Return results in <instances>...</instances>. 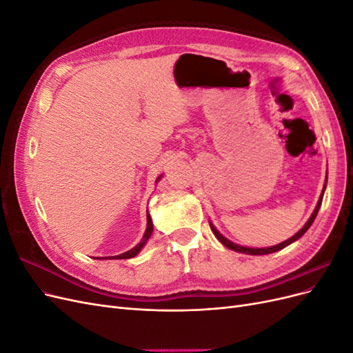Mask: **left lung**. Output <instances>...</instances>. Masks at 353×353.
<instances>
[{"instance_id": "left-lung-1", "label": "left lung", "mask_w": 353, "mask_h": 353, "mask_svg": "<svg viewBox=\"0 0 353 353\" xmlns=\"http://www.w3.org/2000/svg\"><path fill=\"white\" fill-rule=\"evenodd\" d=\"M325 187H327V178H325V183H324V188H323V193H321V196H319V199H318V203H316V206H315V209H314V212H312V215H311V218L307 219V222L305 223V225L299 230L293 237H290L288 240H285V241H283V243H280V244H275V245H271V248H245V245H240V244H237V243H232L231 240H228L227 237H223L222 234L215 228V225H213V223L209 221V225H210V230H212V232L215 234V237L225 245V248H228V249H231V250H234V252H239V253H245V254H256V256H261V254H270V253H274V252H279V250H281V249H284V248H287L288 244H292V243H294L296 240H299L301 239L303 234L309 230V227L312 225V222L315 221V218H316V215H318V210H319V208H321V203H323V197H324V191H325Z\"/></svg>"}]
</instances>
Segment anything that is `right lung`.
<instances>
[{
    "label": "right lung",
    "instance_id": "1",
    "mask_svg": "<svg viewBox=\"0 0 353 353\" xmlns=\"http://www.w3.org/2000/svg\"><path fill=\"white\" fill-rule=\"evenodd\" d=\"M162 176H163V175L157 176L156 183H159V179L162 178ZM152 232H153V221H152L150 213H148V210H147V228H145V232H144V236H143L141 241L138 243V244L135 245V248H132L131 250H128V252H125V253H121V254H116V256H105V258H97V259H130V258H134V256H137L138 253L141 252V249L144 248L145 243L148 241V239L152 237Z\"/></svg>",
    "mask_w": 353,
    "mask_h": 353
}]
</instances>
